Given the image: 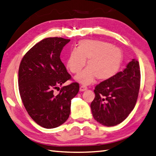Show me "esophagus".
Instances as JSON below:
<instances>
[{
  "label": "esophagus",
  "instance_id": "1",
  "mask_svg": "<svg viewBox=\"0 0 156 156\" xmlns=\"http://www.w3.org/2000/svg\"><path fill=\"white\" fill-rule=\"evenodd\" d=\"M87 89V87L85 86V85H82L80 87V91H84Z\"/></svg>",
  "mask_w": 156,
  "mask_h": 156
}]
</instances>
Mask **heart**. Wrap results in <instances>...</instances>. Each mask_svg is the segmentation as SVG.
<instances>
[{"mask_svg":"<svg viewBox=\"0 0 156 156\" xmlns=\"http://www.w3.org/2000/svg\"><path fill=\"white\" fill-rule=\"evenodd\" d=\"M87 60L88 68L76 76V80L88 84L97 78L104 80L118 72L122 61L120 48L109 42L82 40L76 49L70 52L67 59V68L73 74H77L84 68Z\"/></svg>","mask_w":156,"mask_h":156,"instance_id":"obj_1","label":"heart"}]
</instances>
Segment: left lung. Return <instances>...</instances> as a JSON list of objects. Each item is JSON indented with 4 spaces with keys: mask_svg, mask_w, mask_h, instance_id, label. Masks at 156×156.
<instances>
[{
    "mask_svg": "<svg viewBox=\"0 0 156 156\" xmlns=\"http://www.w3.org/2000/svg\"><path fill=\"white\" fill-rule=\"evenodd\" d=\"M140 82L139 63L133 59L122 72L97 84L90 104L94 120L105 126L123 122L136 105Z\"/></svg>",
    "mask_w": 156,
    "mask_h": 156,
    "instance_id": "8db88e82",
    "label": "left lung"
}]
</instances>
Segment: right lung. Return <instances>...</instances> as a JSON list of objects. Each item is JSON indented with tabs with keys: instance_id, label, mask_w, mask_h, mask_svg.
<instances>
[{
	"instance_id": "add662e5",
	"label": "right lung",
	"mask_w": 156,
	"mask_h": 156,
	"mask_svg": "<svg viewBox=\"0 0 156 156\" xmlns=\"http://www.w3.org/2000/svg\"><path fill=\"white\" fill-rule=\"evenodd\" d=\"M69 41L58 37L43 39L27 52L20 65L21 101L32 120L45 129L58 127L68 120L71 101L79 91V84L72 82L54 93V89L72 79L60 59L63 47Z\"/></svg>"
}]
</instances>
